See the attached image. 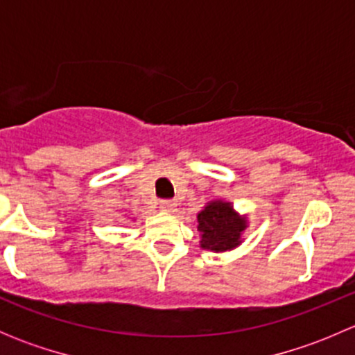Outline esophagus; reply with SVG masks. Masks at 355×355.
I'll return each instance as SVG.
<instances>
[{"instance_id": "esophagus-1", "label": "esophagus", "mask_w": 355, "mask_h": 355, "mask_svg": "<svg viewBox=\"0 0 355 355\" xmlns=\"http://www.w3.org/2000/svg\"><path fill=\"white\" fill-rule=\"evenodd\" d=\"M175 206H177V204H175L173 200H170V199H161L159 200L161 211H168V213H171V211L175 209Z\"/></svg>"}]
</instances>
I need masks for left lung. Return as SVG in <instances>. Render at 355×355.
<instances>
[{
    "instance_id": "left-lung-1",
    "label": "left lung",
    "mask_w": 355,
    "mask_h": 355,
    "mask_svg": "<svg viewBox=\"0 0 355 355\" xmlns=\"http://www.w3.org/2000/svg\"><path fill=\"white\" fill-rule=\"evenodd\" d=\"M200 247L211 250H230L241 244V234L245 230V220L234 213L228 202H209L198 214Z\"/></svg>"
}]
</instances>
